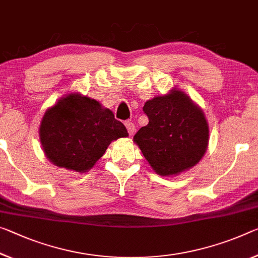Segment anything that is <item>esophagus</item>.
<instances>
[{
    "label": "esophagus",
    "instance_id": "esophagus-1",
    "mask_svg": "<svg viewBox=\"0 0 258 258\" xmlns=\"http://www.w3.org/2000/svg\"><path fill=\"white\" fill-rule=\"evenodd\" d=\"M125 126H126V128H127V132L131 134V136L136 132V125H134L132 121H130V120L125 121Z\"/></svg>",
    "mask_w": 258,
    "mask_h": 258
}]
</instances>
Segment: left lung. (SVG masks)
I'll list each match as a JSON object with an SVG mask.
<instances>
[{
	"instance_id": "left-lung-1",
	"label": "left lung",
	"mask_w": 258,
	"mask_h": 258,
	"mask_svg": "<svg viewBox=\"0 0 258 258\" xmlns=\"http://www.w3.org/2000/svg\"><path fill=\"white\" fill-rule=\"evenodd\" d=\"M144 111L149 122L133 141L155 172L173 175L198 164L208 148L209 126L189 96L173 89L147 101Z\"/></svg>"
}]
</instances>
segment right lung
<instances>
[{
	"label": "right lung",
	"mask_w": 258,
	"mask_h": 258,
	"mask_svg": "<svg viewBox=\"0 0 258 258\" xmlns=\"http://www.w3.org/2000/svg\"><path fill=\"white\" fill-rule=\"evenodd\" d=\"M39 133L49 161L80 173L95 165L111 141L128 137L111 110L78 93L62 97L47 110Z\"/></svg>",
	"instance_id": "obj_1"
}]
</instances>
